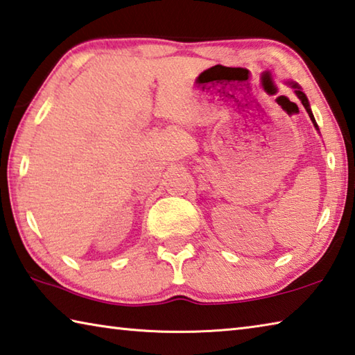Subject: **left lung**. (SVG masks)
I'll use <instances>...</instances> for the list:
<instances>
[{"instance_id": "obj_1", "label": "left lung", "mask_w": 355, "mask_h": 355, "mask_svg": "<svg viewBox=\"0 0 355 355\" xmlns=\"http://www.w3.org/2000/svg\"><path fill=\"white\" fill-rule=\"evenodd\" d=\"M290 84V86L294 89V94L297 95V98L300 100V103L304 105V107L305 110H307V112H309V116H310V119H311V122H313V125H315V128L318 130V125H316V122H315V117H313V114H311V110H310V103H309V98H307V95H305L304 92H302V89H300V86L297 83H293V81H290L288 83Z\"/></svg>"}]
</instances>
